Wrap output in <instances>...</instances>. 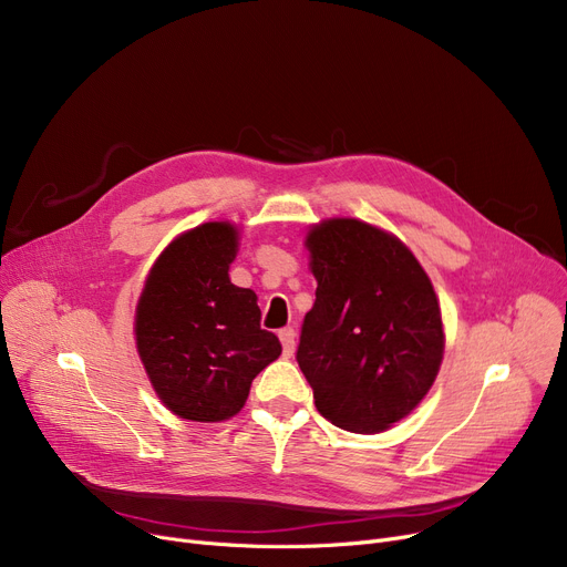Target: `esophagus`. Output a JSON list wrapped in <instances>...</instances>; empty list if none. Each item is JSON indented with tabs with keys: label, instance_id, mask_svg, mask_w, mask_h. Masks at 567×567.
I'll use <instances>...</instances> for the list:
<instances>
[{
	"label": "esophagus",
	"instance_id": "34e87169",
	"mask_svg": "<svg viewBox=\"0 0 567 567\" xmlns=\"http://www.w3.org/2000/svg\"><path fill=\"white\" fill-rule=\"evenodd\" d=\"M278 336H280V342H282V351H285V355L289 359V355H293L296 333H293V329H282Z\"/></svg>",
	"mask_w": 567,
	"mask_h": 567
}]
</instances>
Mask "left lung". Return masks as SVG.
<instances>
[{
	"instance_id": "left-lung-1",
	"label": "left lung",
	"mask_w": 567,
	"mask_h": 567,
	"mask_svg": "<svg viewBox=\"0 0 567 567\" xmlns=\"http://www.w3.org/2000/svg\"><path fill=\"white\" fill-rule=\"evenodd\" d=\"M317 299L296 351L326 421L379 434L419 406L441 370L445 333L430 276L391 231L326 218L306 234Z\"/></svg>"
}]
</instances>
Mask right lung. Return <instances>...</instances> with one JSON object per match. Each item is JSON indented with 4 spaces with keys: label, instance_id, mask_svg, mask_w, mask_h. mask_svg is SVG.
Instances as JSON below:
<instances>
[{
    "label": "right lung",
    "instance_id": "obj_1",
    "mask_svg": "<svg viewBox=\"0 0 567 567\" xmlns=\"http://www.w3.org/2000/svg\"><path fill=\"white\" fill-rule=\"evenodd\" d=\"M241 229L202 223L167 244L135 306V347L158 400L193 423L244 409L252 379L282 353L259 326L257 293L229 280Z\"/></svg>",
    "mask_w": 567,
    "mask_h": 567
}]
</instances>
